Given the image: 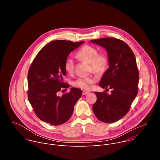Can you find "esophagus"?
<instances>
[{
  "instance_id": "esophagus-1",
  "label": "esophagus",
  "mask_w": 160,
  "mask_h": 160,
  "mask_svg": "<svg viewBox=\"0 0 160 160\" xmlns=\"http://www.w3.org/2000/svg\"><path fill=\"white\" fill-rule=\"evenodd\" d=\"M88 93H89V92H88V91H83V92H82V94L83 96H85V95L88 94Z\"/></svg>"
}]
</instances>
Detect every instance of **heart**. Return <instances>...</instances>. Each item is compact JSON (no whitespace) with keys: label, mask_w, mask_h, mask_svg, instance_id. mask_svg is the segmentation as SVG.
<instances>
[{"label":"heart","mask_w":160,"mask_h":160,"mask_svg":"<svg viewBox=\"0 0 160 160\" xmlns=\"http://www.w3.org/2000/svg\"><path fill=\"white\" fill-rule=\"evenodd\" d=\"M77 58L86 61L90 64L91 70L97 74L104 73L108 66V58L104 53H98L96 48L91 45H84L80 49L77 54ZM75 62L73 59L67 58L64 62V69L69 73L74 72ZM96 79L94 77H80L75 80L73 83V85L80 88L87 90L90 88L91 85L95 83Z\"/></svg>","instance_id":"b5f03b06"}]
</instances>
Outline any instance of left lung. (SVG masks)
<instances>
[{"mask_svg":"<svg viewBox=\"0 0 160 160\" xmlns=\"http://www.w3.org/2000/svg\"><path fill=\"white\" fill-rule=\"evenodd\" d=\"M90 42L107 51L109 68L99 85L112 90L110 95L105 92H94L97 101L92 109L100 121L115 122L128 112L138 92L139 75L135 57L130 48L121 40L108 37Z\"/></svg>","mask_w":160,"mask_h":160,"instance_id":"1","label":"left lung"}]
</instances>
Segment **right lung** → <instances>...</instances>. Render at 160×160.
I'll return each mask as SVG.
<instances>
[{
	"instance_id": "1",
	"label": "right lung",
	"mask_w": 160,
	"mask_h": 160,
	"mask_svg": "<svg viewBox=\"0 0 160 160\" xmlns=\"http://www.w3.org/2000/svg\"><path fill=\"white\" fill-rule=\"evenodd\" d=\"M84 41L54 40L38 52L28 73V97L38 118L52 125H59L72 117L74 106L81 98L82 90L71 88L61 97L58 92L69 84L63 82L64 62L68 56Z\"/></svg>"
}]
</instances>
